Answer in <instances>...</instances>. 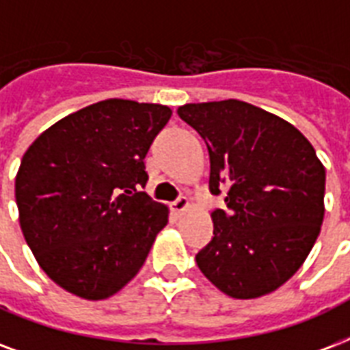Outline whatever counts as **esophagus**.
<instances>
[{
  "label": "esophagus",
  "instance_id": "34e87169",
  "mask_svg": "<svg viewBox=\"0 0 350 350\" xmlns=\"http://www.w3.org/2000/svg\"><path fill=\"white\" fill-rule=\"evenodd\" d=\"M170 205H172V211H174V213H181V211H185L187 207H189V200H187L185 196H178Z\"/></svg>",
  "mask_w": 350,
  "mask_h": 350
}]
</instances>
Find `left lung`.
Instances as JSON below:
<instances>
[{
  "instance_id": "obj_1",
  "label": "left lung",
  "mask_w": 350,
  "mask_h": 350,
  "mask_svg": "<svg viewBox=\"0 0 350 350\" xmlns=\"http://www.w3.org/2000/svg\"><path fill=\"white\" fill-rule=\"evenodd\" d=\"M178 116L207 145L213 239L196 264L218 290L253 299L284 284L316 242L325 215V167L305 135L242 100L185 104Z\"/></svg>"
}]
</instances>
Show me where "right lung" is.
Returning <instances> with one entry per match:
<instances>
[{
	"label": "right lung",
	"instance_id": "obj_1",
	"mask_svg": "<svg viewBox=\"0 0 350 350\" xmlns=\"http://www.w3.org/2000/svg\"><path fill=\"white\" fill-rule=\"evenodd\" d=\"M172 111L110 98L64 117L23 154L16 204L40 268L84 299L119 292L145 262L169 209L143 191L145 157Z\"/></svg>",
	"mask_w": 350,
	"mask_h": 350
}]
</instances>
